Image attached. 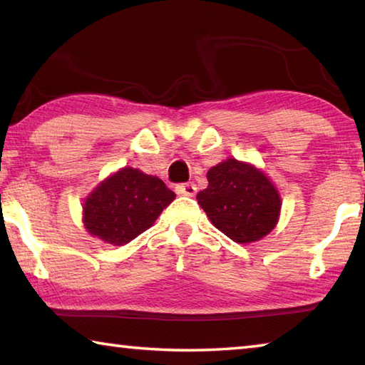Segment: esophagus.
<instances>
[{
	"instance_id": "34e87169",
	"label": "esophagus",
	"mask_w": 365,
	"mask_h": 365,
	"mask_svg": "<svg viewBox=\"0 0 365 365\" xmlns=\"http://www.w3.org/2000/svg\"><path fill=\"white\" fill-rule=\"evenodd\" d=\"M175 190H177L178 195H183V196H195L196 195V185L191 183V182L178 183Z\"/></svg>"
}]
</instances>
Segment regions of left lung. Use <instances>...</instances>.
I'll return each instance as SVG.
<instances>
[{
  "label": "left lung",
  "instance_id": "obj_1",
  "mask_svg": "<svg viewBox=\"0 0 365 365\" xmlns=\"http://www.w3.org/2000/svg\"><path fill=\"white\" fill-rule=\"evenodd\" d=\"M207 188L196 196L210 222L235 242L262 240L276 227L281 197L254 165L227 160L207 172Z\"/></svg>",
  "mask_w": 365,
  "mask_h": 365
}]
</instances>
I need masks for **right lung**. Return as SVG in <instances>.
I'll return each instance as SVG.
<instances>
[{"label":"right lung","instance_id":"obj_1","mask_svg":"<svg viewBox=\"0 0 365 365\" xmlns=\"http://www.w3.org/2000/svg\"><path fill=\"white\" fill-rule=\"evenodd\" d=\"M174 197L161 178L124 168L84 202V227L98 240L123 246L148 230Z\"/></svg>","mask_w":365,"mask_h":365}]
</instances>
